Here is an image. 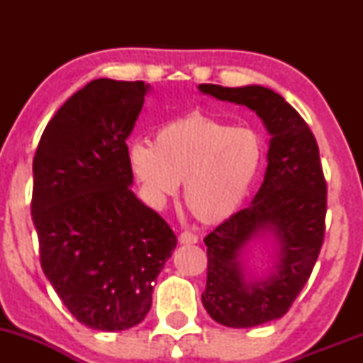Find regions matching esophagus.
I'll return each mask as SVG.
<instances>
[{
	"instance_id": "esophagus-1",
	"label": "esophagus",
	"mask_w": 363,
	"mask_h": 363,
	"mask_svg": "<svg viewBox=\"0 0 363 363\" xmlns=\"http://www.w3.org/2000/svg\"><path fill=\"white\" fill-rule=\"evenodd\" d=\"M179 242H181V244H196V242H198V235H196L194 232L184 230L181 235H179Z\"/></svg>"
}]
</instances>
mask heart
I'll return each mask as SVG.
<instances>
[{
  "label": "heart",
  "mask_w": 363,
  "mask_h": 363,
  "mask_svg": "<svg viewBox=\"0 0 363 363\" xmlns=\"http://www.w3.org/2000/svg\"><path fill=\"white\" fill-rule=\"evenodd\" d=\"M266 145L259 131L194 111L157 129L153 145L136 143L131 167L148 194L164 199L186 182L187 210L203 223H220L251 194Z\"/></svg>",
  "instance_id": "1"
}]
</instances>
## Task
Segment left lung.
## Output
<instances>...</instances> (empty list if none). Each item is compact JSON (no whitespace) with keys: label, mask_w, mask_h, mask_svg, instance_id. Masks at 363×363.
<instances>
[{"label":"left lung","mask_w":363,"mask_h":363,"mask_svg":"<svg viewBox=\"0 0 363 363\" xmlns=\"http://www.w3.org/2000/svg\"><path fill=\"white\" fill-rule=\"evenodd\" d=\"M203 94L252 109L272 135L264 181L252 203L205 237L208 269L201 301L216 323L252 328L285 315L309 280L326 232L328 186L311 128L277 91L203 83ZM281 244L272 273L245 281L240 251L257 233Z\"/></svg>","instance_id":"obj_1"}]
</instances>
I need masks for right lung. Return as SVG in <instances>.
I'll return each mask as SVG.
<instances>
[{"label":"right lung","mask_w":363,"mask_h":363,"mask_svg":"<svg viewBox=\"0 0 363 363\" xmlns=\"http://www.w3.org/2000/svg\"><path fill=\"white\" fill-rule=\"evenodd\" d=\"M148 85L99 78L45 126L34 157L32 220L40 266L78 323L99 331L140 324L177 237L131 191L126 140Z\"/></svg>","instance_id":"obj_1"}]
</instances>
